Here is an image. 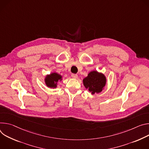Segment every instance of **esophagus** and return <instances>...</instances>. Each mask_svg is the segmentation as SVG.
Returning a JSON list of instances; mask_svg holds the SVG:
<instances>
[{
  "label": "esophagus",
  "instance_id": "34e87169",
  "mask_svg": "<svg viewBox=\"0 0 149 149\" xmlns=\"http://www.w3.org/2000/svg\"><path fill=\"white\" fill-rule=\"evenodd\" d=\"M72 77L73 79H76V78H77V75L76 74H72Z\"/></svg>",
  "mask_w": 149,
  "mask_h": 149
}]
</instances>
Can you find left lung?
Wrapping results in <instances>:
<instances>
[{
  "label": "left lung",
  "mask_w": 149,
  "mask_h": 149,
  "mask_svg": "<svg viewBox=\"0 0 149 149\" xmlns=\"http://www.w3.org/2000/svg\"><path fill=\"white\" fill-rule=\"evenodd\" d=\"M107 77L104 74L93 70L89 72L88 76L83 79L85 87L92 95L101 92L107 84Z\"/></svg>",
  "instance_id": "1"
}]
</instances>
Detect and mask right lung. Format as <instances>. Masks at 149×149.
I'll list each match as a JSON object with an SVG mask.
<instances>
[{"instance_id": "right-lung-1", "label": "right lung", "mask_w": 149, "mask_h": 149, "mask_svg": "<svg viewBox=\"0 0 149 149\" xmlns=\"http://www.w3.org/2000/svg\"><path fill=\"white\" fill-rule=\"evenodd\" d=\"M63 80V76L56 72H53L47 74L44 78V81L46 86L51 89H54L57 87L58 82Z\"/></svg>"}]
</instances>
